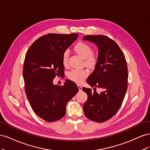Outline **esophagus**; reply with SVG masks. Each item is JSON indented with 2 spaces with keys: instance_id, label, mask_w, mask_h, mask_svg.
Instances as JSON below:
<instances>
[{
  "instance_id": "esophagus-1",
  "label": "esophagus",
  "mask_w": 150,
  "mask_h": 150,
  "mask_svg": "<svg viewBox=\"0 0 150 150\" xmlns=\"http://www.w3.org/2000/svg\"><path fill=\"white\" fill-rule=\"evenodd\" d=\"M78 89L79 91H82V86H80V85H78Z\"/></svg>"
}]
</instances>
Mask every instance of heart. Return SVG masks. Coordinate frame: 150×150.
I'll use <instances>...</instances> for the list:
<instances>
[{
    "mask_svg": "<svg viewBox=\"0 0 150 150\" xmlns=\"http://www.w3.org/2000/svg\"><path fill=\"white\" fill-rule=\"evenodd\" d=\"M75 52L84 59V64L91 69H93L98 64V59L96 54L93 53V49L89 44L84 42H78L74 47ZM69 51H66L62 54L63 65L66 66L69 58ZM89 75V72L86 69H73L67 74L68 78L76 83H82Z\"/></svg>",
    "mask_w": 150,
    "mask_h": 150,
    "instance_id": "heart-1",
    "label": "heart"
}]
</instances>
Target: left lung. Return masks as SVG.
I'll use <instances>...</instances> for the list:
<instances>
[{
	"instance_id": "8db88e82",
	"label": "left lung",
	"mask_w": 150,
	"mask_h": 150,
	"mask_svg": "<svg viewBox=\"0 0 150 150\" xmlns=\"http://www.w3.org/2000/svg\"><path fill=\"white\" fill-rule=\"evenodd\" d=\"M83 40L95 43L99 50L98 64L87 79L94 91L83 88L88 95L83 111L89 120L103 122L116 114L124 99L128 77L126 61L118 45L106 35H86ZM96 87L104 91L98 94Z\"/></svg>"
}]
</instances>
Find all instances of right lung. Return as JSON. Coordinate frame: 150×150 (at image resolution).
Instances as JSON below:
<instances>
[{"mask_svg":"<svg viewBox=\"0 0 150 150\" xmlns=\"http://www.w3.org/2000/svg\"><path fill=\"white\" fill-rule=\"evenodd\" d=\"M78 37L74 33L44 35L26 53L23 68L26 96L34 112L47 122L62 118L67 103L79 91L69 80L62 86L53 84L56 76L64 74L63 52Z\"/></svg>","mask_w":150,"mask_h":150,"instance_id":"obj_1","label":"right lung"}]
</instances>
